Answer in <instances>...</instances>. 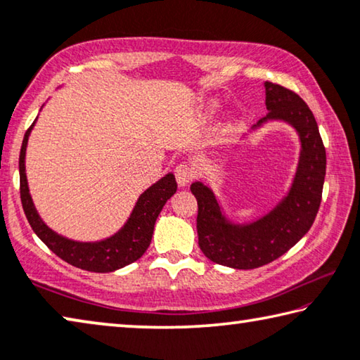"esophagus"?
<instances>
[{
	"instance_id": "obj_1",
	"label": "esophagus",
	"mask_w": 360,
	"mask_h": 360,
	"mask_svg": "<svg viewBox=\"0 0 360 360\" xmlns=\"http://www.w3.org/2000/svg\"><path fill=\"white\" fill-rule=\"evenodd\" d=\"M174 176H176V181H178V184L181 187H184L189 184L193 178V171L187 163H179L178 167L174 169Z\"/></svg>"
}]
</instances>
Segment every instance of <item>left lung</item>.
Listing matches in <instances>:
<instances>
[{
	"instance_id": "obj_1",
	"label": "left lung",
	"mask_w": 360,
	"mask_h": 360,
	"mask_svg": "<svg viewBox=\"0 0 360 360\" xmlns=\"http://www.w3.org/2000/svg\"><path fill=\"white\" fill-rule=\"evenodd\" d=\"M264 88L269 112L253 129L269 120H281L292 124L301 142L298 168L287 197L262 218L236 224L222 213L208 186L200 181L191 186L198 205V247L210 261L233 269H256L287 253L311 229L322 200L327 157L311 108L281 84L266 82Z\"/></svg>"
}]
</instances>
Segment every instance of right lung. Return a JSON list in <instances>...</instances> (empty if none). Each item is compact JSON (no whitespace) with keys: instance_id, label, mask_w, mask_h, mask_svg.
I'll list each match as a JSON object with an SVG mask.
<instances>
[{"instance_id":"add662e5","label":"right lung","mask_w":360,"mask_h":360,"mask_svg":"<svg viewBox=\"0 0 360 360\" xmlns=\"http://www.w3.org/2000/svg\"><path fill=\"white\" fill-rule=\"evenodd\" d=\"M35 122L27 129L24 141H22L19 157L20 200L33 232L60 259L84 271L113 272L138 261L146 253V250L149 248L153 226H155L160 211L178 189L174 176L171 173L165 174L162 179L150 186L146 192H142L128 221L113 236L99 242L70 240V238L60 236V233L54 232L44 224V221L39 218L35 205H33L30 191H28L25 174V150L28 136H30L33 127H35Z\"/></svg>"}]
</instances>
